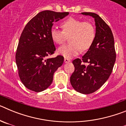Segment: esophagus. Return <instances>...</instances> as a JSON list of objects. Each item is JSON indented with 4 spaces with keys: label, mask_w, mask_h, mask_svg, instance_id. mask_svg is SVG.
I'll use <instances>...</instances> for the list:
<instances>
[{
    "label": "esophagus",
    "mask_w": 126,
    "mask_h": 126,
    "mask_svg": "<svg viewBox=\"0 0 126 126\" xmlns=\"http://www.w3.org/2000/svg\"><path fill=\"white\" fill-rule=\"evenodd\" d=\"M64 62H65V63H67V62H71V60L67 59V58H65V59H64Z\"/></svg>",
    "instance_id": "34e87169"
}]
</instances>
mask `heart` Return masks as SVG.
I'll list each match as a JSON object with an SVG mask.
<instances>
[{
  "instance_id": "b5f03b06",
  "label": "heart",
  "mask_w": 126,
  "mask_h": 126,
  "mask_svg": "<svg viewBox=\"0 0 126 126\" xmlns=\"http://www.w3.org/2000/svg\"><path fill=\"white\" fill-rule=\"evenodd\" d=\"M62 30L52 28L50 36L54 43L64 44L68 37L70 43L59 48V53L65 58H72L81 51L88 50L96 37V28L90 21L69 17L61 23Z\"/></svg>"
}]
</instances>
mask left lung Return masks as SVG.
I'll use <instances>...</instances> for the list:
<instances>
[{
    "label": "left lung",
    "instance_id": "obj_1",
    "mask_svg": "<svg viewBox=\"0 0 126 126\" xmlns=\"http://www.w3.org/2000/svg\"><path fill=\"white\" fill-rule=\"evenodd\" d=\"M81 14L94 19L96 37L82 59L78 58L73 61L74 71L70 81L76 91L90 94L98 90L109 79L115 64L116 53L113 33L109 26L95 13Z\"/></svg>",
    "mask_w": 126,
    "mask_h": 126
}]
</instances>
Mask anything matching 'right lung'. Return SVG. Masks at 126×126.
<instances>
[{
  "mask_svg": "<svg viewBox=\"0 0 126 126\" xmlns=\"http://www.w3.org/2000/svg\"><path fill=\"white\" fill-rule=\"evenodd\" d=\"M68 14L67 12L42 11L27 23L21 34L16 62L20 79L33 92L46 90L52 83L54 73L63 64L62 55L47 57L56 50L50 36L53 23Z\"/></svg>",
  "mask_w": 126,
  "mask_h": 126,
  "instance_id": "add662e5",
  "label": "right lung"
}]
</instances>
